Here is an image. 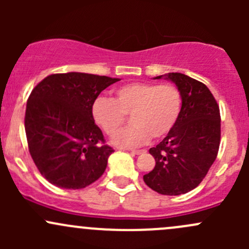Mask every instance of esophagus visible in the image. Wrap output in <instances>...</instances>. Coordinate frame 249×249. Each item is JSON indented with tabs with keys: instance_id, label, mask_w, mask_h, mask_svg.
I'll return each instance as SVG.
<instances>
[{
	"instance_id": "1",
	"label": "esophagus",
	"mask_w": 249,
	"mask_h": 249,
	"mask_svg": "<svg viewBox=\"0 0 249 249\" xmlns=\"http://www.w3.org/2000/svg\"><path fill=\"white\" fill-rule=\"evenodd\" d=\"M147 150L145 149H137V150H131V154L134 155H140V154H143V153H145Z\"/></svg>"
}]
</instances>
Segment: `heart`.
Returning a JSON list of instances; mask_svg holds the SVG:
<instances>
[{"label": "heart", "instance_id": "1", "mask_svg": "<svg viewBox=\"0 0 249 249\" xmlns=\"http://www.w3.org/2000/svg\"><path fill=\"white\" fill-rule=\"evenodd\" d=\"M182 112V94L172 84L130 83L115 89L113 100L99 97L92 104V118L106 132L113 135L130 115L133 125L114 135L112 144L136 148L166 137Z\"/></svg>", "mask_w": 249, "mask_h": 249}]
</instances>
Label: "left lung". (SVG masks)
Returning <instances> with one entry per match:
<instances>
[{"label":"left lung","instance_id":"obj_1","mask_svg":"<svg viewBox=\"0 0 249 249\" xmlns=\"http://www.w3.org/2000/svg\"><path fill=\"white\" fill-rule=\"evenodd\" d=\"M162 76L155 77L160 79ZM182 94V112L172 131L149 149L155 167L143 176L145 184L162 195H180L196 188L217 158L220 143L219 106L199 80L167 73Z\"/></svg>","mask_w":249,"mask_h":249}]
</instances>
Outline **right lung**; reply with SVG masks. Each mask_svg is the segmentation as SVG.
<instances>
[{"mask_svg":"<svg viewBox=\"0 0 249 249\" xmlns=\"http://www.w3.org/2000/svg\"><path fill=\"white\" fill-rule=\"evenodd\" d=\"M119 78L50 74L31 91L25 113L30 154L41 175L64 189H82L104 175L114 150L92 118L100 92Z\"/></svg>","mask_w":249,"mask_h":249,"instance_id":"add662e5","label":"right lung"}]
</instances>
